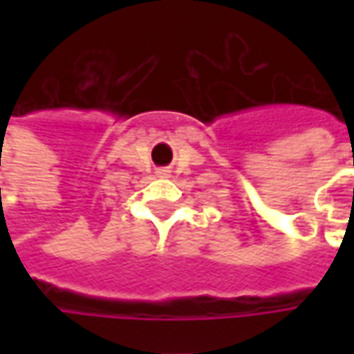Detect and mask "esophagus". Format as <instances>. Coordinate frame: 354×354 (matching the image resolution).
<instances>
[{"mask_svg": "<svg viewBox=\"0 0 354 354\" xmlns=\"http://www.w3.org/2000/svg\"><path fill=\"white\" fill-rule=\"evenodd\" d=\"M157 175H159V177H169V169H159L157 171Z\"/></svg>", "mask_w": 354, "mask_h": 354, "instance_id": "1", "label": "esophagus"}]
</instances>
